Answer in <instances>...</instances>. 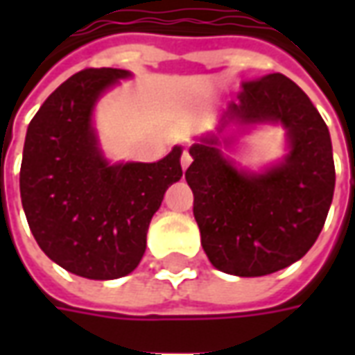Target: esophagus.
<instances>
[{"instance_id":"obj_1","label":"esophagus","mask_w":355,"mask_h":355,"mask_svg":"<svg viewBox=\"0 0 355 355\" xmlns=\"http://www.w3.org/2000/svg\"><path fill=\"white\" fill-rule=\"evenodd\" d=\"M190 163H192V155L188 154V152H182V157H180V165H182V169H188V165H190Z\"/></svg>"}]
</instances>
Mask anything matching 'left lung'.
<instances>
[{
    "label": "left lung",
    "mask_w": 355,
    "mask_h": 355,
    "mask_svg": "<svg viewBox=\"0 0 355 355\" xmlns=\"http://www.w3.org/2000/svg\"><path fill=\"white\" fill-rule=\"evenodd\" d=\"M241 87L216 132L190 146L186 182L211 264L224 274L259 277L300 261L315 243L333 201L335 162L327 125L295 81L270 73ZM259 124L286 129L288 154L259 171L245 170L222 146ZM230 126L236 132L226 135Z\"/></svg>",
    "instance_id": "8db88e82"
}]
</instances>
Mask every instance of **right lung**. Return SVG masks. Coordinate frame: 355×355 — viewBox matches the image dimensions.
Returning <instances> with one entry per match:
<instances>
[{
    "label": "right lung",
    "instance_id": "obj_1",
    "mask_svg": "<svg viewBox=\"0 0 355 355\" xmlns=\"http://www.w3.org/2000/svg\"><path fill=\"white\" fill-rule=\"evenodd\" d=\"M129 70L89 68L49 94L30 121L20 165V200L37 245L87 279L131 274L163 196L182 177V146L155 163H112L93 112Z\"/></svg>",
    "mask_w": 355,
    "mask_h": 355
}]
</instances>
